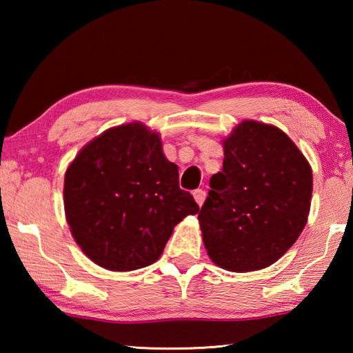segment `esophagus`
Listing matches in <instances>:
<instances>
[{
  "label": "esophagus",
  "mask_w": 353,
  "mask_h": 353,
  "mask_svg": "<svg viewBox=\"0 0 353 353\" xmlns=\"http://www.w3.org/2000/svg\"><path fill=\"white\" fill-rule=\"evenodd\" d=\"M193 196H194V199H196V202H198L199 207L204 204V201H205V191L204 190H201V188L199 190H194Z\"/></svg>",
  "instance_id": "obj_1"
}]
</instances>
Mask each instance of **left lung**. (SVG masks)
Instances as JSON below:
<instances>
[{
    "label": "left lung",
    "mask_w": 353,
    "mask_h": 353,
    "mask_svg": "<svg viewBox=\"0 0 353 353\" xmlns=\"http://www.w3.org/2000/svg\"><path fill=\"white\" fill-rule=\"evenodd\" d=\"M223 171L198 214L214 265L259 271L276 263L302 234L313 191L312 166L288 135L246 119L223 141Z\"/></svg>",
    "instance_id": "1"
}]
</instances>
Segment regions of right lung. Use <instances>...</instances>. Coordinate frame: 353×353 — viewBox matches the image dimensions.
<instances>
[{
	"mask_svg": "<svg viewBox=\"0 0 353 353\" xmlns=\"http://www.w3.org/2000/svg\"><path fill=\"white\" fill-rule=\"evenodd\" d=\"M63 205L82 252L110 271L152 265L174 225L199 212L159 134L141 123L112 128L81 149L65 172Z\"/></svg>",
	"mask_w": 353,
	"mask_h": 353,
	"instance_id": "obj_1",
	"label": "right lung"
}]
</instances>
